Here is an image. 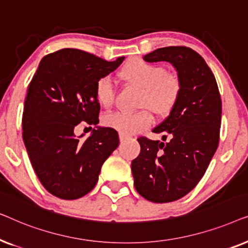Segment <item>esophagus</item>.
Wrapping results in <instances>:
<instances>
[{
    "mask_svg": "<svg viewBox=\"0 0 248 248\" xmlns=\"http://www.w3.org/2000/svg\"><path fill=\"white\" fill-rule=\"evenodd\" d=\"M128 138H130V135L124 134V133H120V140H121V141H125V140H127Z\"/></svg>",
    "mask_w": 248,
    "mask_h": 248,
    "instance_id": "34e87169",
    "label": "esophagus"
}]
</instances>
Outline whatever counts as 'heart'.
<instances>
[{
	"label": "heart",
	"instance_id": "obj_1",
	"mask_svg": "<svg viewBox=\"0 0 248 248\" xmlns=\"http://www.w3.org/2000/svg\"><path fill=\"white\" fill-rule=\"evenodd\" d=\"M123 79L142 88L141 106H149L158 114H166L177 103L182 91L181 79L167 73L164 66L141 59H133L120 71ZM94 98L101 107L108 108L114 101V86L110 77H101L94 84ZM104 124L121 133L133 134L143 131L154 122L149 108L139 111L118 110L105 115Z\"/></svg>",
	"mask_w": 248,
	"mask_h": 248
}]
</instances>
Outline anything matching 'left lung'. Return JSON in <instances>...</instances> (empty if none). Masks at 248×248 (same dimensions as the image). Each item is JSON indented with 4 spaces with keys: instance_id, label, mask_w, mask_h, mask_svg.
Wrapping results in <instances>:
<instances>
[{
    "instance_id": "left-lung-1",
    "label": "left lung",
    "mask_w": 248,
    "mask_h": 248,
    "mask_svg": "<svg viewBox=\"0 0 248 248\" xmlns=\"http://www.w3.org/2000/svg\"><path fill=\"white\" fill-rule=\"evenodd\" d=\"M143 60L170 63L181 79L182 91L168 117L152 130L164 132L170 140L138 139L141 151L131 165L134 186L149 201L172 202L198 185L218 148L221 98L212 71L191 48L162 47Z\"/></svg>"
}]
</instances>
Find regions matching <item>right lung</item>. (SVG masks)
<instances>
[{
  "label": "right lung",
  "instance_id": "1",
  "mask_svg": "<svg viewBox=\"0 0 248 248\" xmlns=\"http://www.w3.org/2000/svg\"><path fill=\"white\" fill-rule=\"evenodd\" d=\"M63 48L40 61L30 81L22 115V138L37 177L50 194L82 198L96 186L101 166L120 144L116 130L98 126L94 84L123 63ZM81 121L94 124L90 137H76Z\"/></svg>",
  "mask_w": 248,
  "mask_h": 248
}]
</instances>
